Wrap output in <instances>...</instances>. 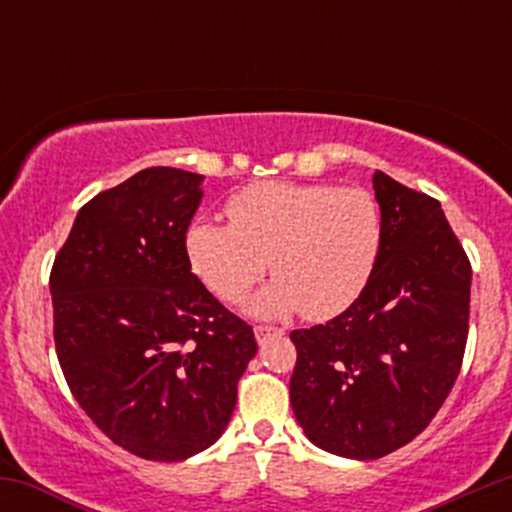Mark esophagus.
I'll list each match as a JSON object with an SVG mask.
<instances>
[{"instance_id": "1", "label": "esophagus", "mask_w": 512, "mask_h": 512, "mask_svg": "<svg viewBox=\"0 0 512 512\" xmlns=\"http://www.w3.org/2000/svg\"><path fill=\"white\" fill-rule=\"evenodd\" d=\"M276 334H281V330H276V327H267V325H257L255 327L257 344H264L269 337H276Z\"/></svg>"}]
</instances>
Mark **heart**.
<instances>
[{"mask_svg": "<svg viewBox=\"0 0 512 512\" xmlns=\"http://www.w3.org/2000/svg\"><path fill=\"white\" fill-rule=\"evenodd\" d=\"M231 226L195 216L185 252L202 284L236 303L272 269L245 310L260 320H330L366 291L383 248V214L361 187L262 180L226 202Z\"/></svg>", "mask_w": 512, "mask_h": 512, "instance_id": "obj_1", "label": "heart"}]
</instances>
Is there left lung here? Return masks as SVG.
I'll return each instance as SVG.
<instances>
[{
  "label": "left lung",
  "mask_w": 512,
  "mask_h": 512,
  "mask_svg": "<svg viewBox=\"0 0 512 512\" xmlns=\"http://www.w3.org/2000/svg\"><path fill=\"white\" fill-rule=\"evenodd\" d=\"M383 248L366 291L293 330L291 407L317 448L378 460L419 436L460 373L472 267L440 202L375 170Z\"/></svg>",
  "instance_id": "obj_1"
}]
</instances>
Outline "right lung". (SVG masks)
I'll return each mask as SVG.
<instances>
[{
    "mask_svg": "<svg viewBox=\"0 0 512 512\" xmlns=\"http://www.w3.org/2000/svg\"><path fill=\"white\" fill-rule=\"evenodd\" d=\"M204 175L144 168L76 214L50 274L57 358L69 390L113 443L180 462L221 438L252 327L192 274L185 231Z\"/></svg>",
    "mask_w": 512,
    "mask_h": 512,
    "instance_id": "add662e5",
    "label": "right lung"
}]
</instances>
